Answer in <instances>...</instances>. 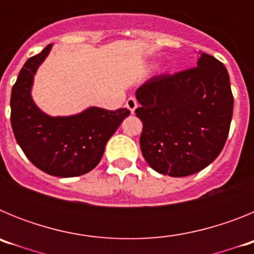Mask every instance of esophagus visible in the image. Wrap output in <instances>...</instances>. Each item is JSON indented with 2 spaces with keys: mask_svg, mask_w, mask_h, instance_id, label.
Instances as JSON below:
<instances>
[{
  "mask_svg": "<svg viewBox=\"0 0 254 254\" xmlns=\"http://www.w3.org/2000/svg\"><path fill=\"white\" fill-rule=\"evenodd\" d=\"M126 107L128 108L131 113H134V109L138 107V103H137V100H136V98H133V96L128 98V99H127V102H126Z\"/></svg>",
  "mask_w": 254,
  "mask_h": 254,
  "instance_id": "34e87169",
  "label": "esophagus"
}]
</instances>
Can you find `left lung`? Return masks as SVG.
Wrapping results in <instances>:
<instances>
[{"label": "left lung", "instance_id": "8db88e82", "mask_svg": "<svg viewBox=\"0 0 254 254\" xmlns=\"http://www.w3.org/2000/svg\"><path fill=\"white\" fill-rule=\"evenodd\" d=\"M142 122L140 146L160 174L187 177L219 156L233 117L229 73L219 60L202 53L197 66L160 73L136 91Z\"/></svg>", "mask_w": 254, "mask_h": 254}]
</instances>
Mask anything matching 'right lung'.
I'll use <instances>...</instances> for the list:
<instances>
[{
  "mask_svg": "<svg viewBox=\"0 0 254 254\" xmlns=\"http://www.w3.org/2000/svg\"><path fill=\"white\" fill-rule=\"evenodd\" d=\"M51 48L48 44L29 58L20 71L11 91V126L17 143L35 167L49 176H82L99 164L108 140L129 111L93 107L76 116L49 117L38 109L31 99V84Z\"/></svg>",
  "mask_w": 254,
  "mask_h": 254,
  "instance_id": "right-lung-1",
  "label": "right lung"
}]
</instances>
